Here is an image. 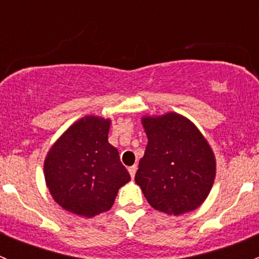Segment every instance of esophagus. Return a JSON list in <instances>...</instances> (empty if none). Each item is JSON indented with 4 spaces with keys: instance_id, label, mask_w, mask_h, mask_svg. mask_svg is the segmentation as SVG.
I'll list each match as a JSON object with an SVG mask.
<instances>
[{
    "instance_id": "34e87169",
    "label": "esophagus",
    "mask_w": 259,
    "mask_h": 259,
    "mask_svg": "<svg viewBox=\"0 0 259 259\" xmlns=\"http://www.w3.org/2000/svg\"><path fill=\"white\" fill-rule=\"evenodd\" d=\"M129 173H130V177H132V178H134L135 173H137V165L130 166V168H129Z\"/></svg>"
}]
</instances>
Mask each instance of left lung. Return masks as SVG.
<instances>
[{
	"mask_svg": "<svg viewBox=\"0 0 259 259\" xmlns=\"http://www.w3.org/2000/svg\"><path fill=\"white\" fill-rule=\"evenodd\" d=\"M148 137L135 183L154 209L180 215L203 204L215 178V156L197 126L183 115L142 117Z\"/></svg>",
	"mask_w": 259,
	"mask_h": 259,
	"instance_id": "left-lung-1",
	"label": "left lung"
}]
</instances>
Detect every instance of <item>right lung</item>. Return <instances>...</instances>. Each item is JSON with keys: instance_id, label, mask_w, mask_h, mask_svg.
<instances>
[{"instance_id": "1", "label": "right lung", "mask_w": 259, "mask_h": 259, "mask_svg": "<svg viewBox=\"0 0 259 259\" xmlns=\"http://www.w3.org/2000/svg\"><path fill=\"white\" fill-rule=\"evenodd\" d=\"M111 120L88 115L75 121L50 148L44 163L55 202L70 213L91 218L113 207L130 174L108 142Z\"/></svg>"}]
</instances>
